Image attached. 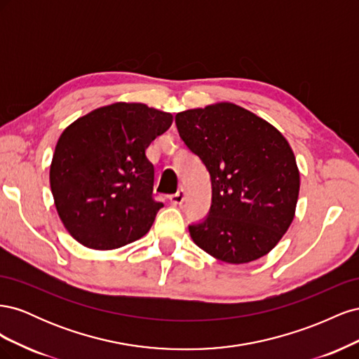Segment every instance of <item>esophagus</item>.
I'll return each instance as SVG.
<instances>
[{
    "label": "esophagus",
    "mask_w": 359,
    "mask_h": 359,
    "mask_svg": "<svg viewBox=\"0 0 359 359\" xmlns=\"http://www.w3.org/2000/svg\"><path fill=\"white\" fill-rule=\"evenodd\" d=\"M169 199H170L172 205H175V206L182 205L184 201H186V193H184V190H178L175 194H172Z\"/></svg>",
    "instance_id": "34e87169"
}]
</instances>
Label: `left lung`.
<instances>
[{
	"instance_id": "1",
	"label": "left lung",
	"mask_w": 359,
	"mask_h": 359,
	"mask_svg": "<svg viewBox=\"0 0 359 359\" xmlns=\"http://www.w3.org/2000/svg\"><path fill=\"white\" fill-rule=\"evenodd\" d=\"M181 139L208 169L210 215L189 226L193 243L227 264L268 255L295 217L299 169L278 130L231 102L177 114Z\"/></svg>"
}]
</instances>
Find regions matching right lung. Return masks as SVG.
<instances>
[{"label": "right lung", "mask_w": 359, "mask_h": 359, "mask_svg": "<svg viewBox=\"0 0 359 359\" xmlns=\"http://www.w3.org/2000/svg\"><path fill=\"white\" fill-rule=\"evenodd\" d=\"M173 115L136 102L97 107L61 133L49 182L67 232L93 250L147 235L163 206L153 199L154 166L145 151Z\"/></svg>", "instance_id": "add662e5"}]
</instances>
